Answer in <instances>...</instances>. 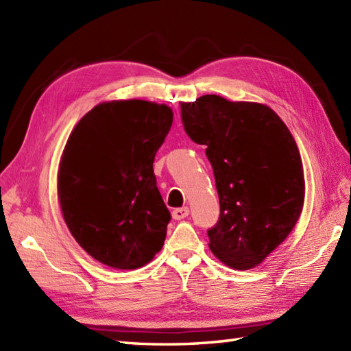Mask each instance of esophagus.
Masks as SVG:
<instances>
[{
  "mask_svg": "<svg viewBox=\"0 0 351 351\" xmlns=\"http://www.w3.org/2000/svg\"><path fill=\"white\" fill-rule=\"evenodd\" d=\"M189 214H190L189 206H182V208H176V210H173V213H171V217H173L175 220H182L187 217Z\"/></svg>",
  "mask_w": 351,
  "mask_h": 351,
  "instance_id": "obj_1",
  "label": "esophagus"
}]
</instances>
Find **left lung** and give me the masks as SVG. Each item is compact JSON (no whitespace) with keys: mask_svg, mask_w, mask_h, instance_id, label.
<instances>
[{"mask_svg":"<svg viewBox=\"0 0 351 351\" xmlns=\"http://www.w3.org/2000/svg\"><path fill=\"white\" fill-rule=\"evenodd\" d=\"M185 132L204 145L220 200V219L208 230L223 264L250 270L285 241L304 204L302 156L293 134L259 102L204 95L181 102Z\"/></svg>","mask_w":351,"mask_h":351,"instance_id":"left-lung-1","label":"left lung"}]
</instances>
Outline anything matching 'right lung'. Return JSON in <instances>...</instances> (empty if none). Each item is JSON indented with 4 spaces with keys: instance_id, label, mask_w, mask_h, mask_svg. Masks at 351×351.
<instances>
[{
    "instance_id": "1",
    "label": "right lung",
    "mask_w": 351,
    "mask_h": 351,
    "mask_svg": "<svg viewBox=\"0 0 351 351\" xmlns=\"http://www.w3.org/2000/svg\"><path fill=\"white\" fill-rule=\"evenodd\" d=\"M171 122L166 104L108 101L81 117L66 141L57 173L63 219L104 265L136 270L162 247L170 213L152 166Z\"/></svg>"
}]
</instances>
